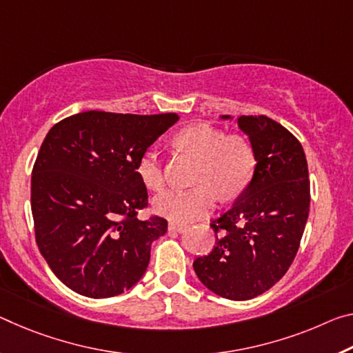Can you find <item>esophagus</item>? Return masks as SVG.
I'll return each mask as SVG.
<instances>
[{
	"label": "esophagus",
	"mask_w": 353,
	"mask_h": 353,
	"mask_svg": "<svg viewBox=\"0 0 353 353\" xmlns=\"http://www.w3.org/2000/svg\"><path fill=\"white\" fill-rule=\"evenodd\" d=\"M171 232H183L187 229V225H182V223H176V221H171L170 226H168Z\"/></svg>",
	"instance_id": "34e87169"
}]
</instances>
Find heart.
<instances>
[{"label": "heart", "mask_w": 353, "mask_h": 353, "mask_svg": "<svg viewBox=\"0 0 353 353\" xmlns=\"http://www.w3.org/2000/svg\"><path fill=\"white\" fill-rule=\"evenodd\" d=\"M179 152L198 161L192 190H168L155 199V210L171 220L192 221L214 210L220 194L234 198L250 185L256 170V154L247 138L237 133L226 135L221 128L194 124L182 128L172 138ZM139 181L149 190L165 183L159 154L146 150L138 160Z\"/></svg>", "instance_id": "b5f03b06"}]
</instances>
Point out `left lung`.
Instances as JSON below:
<instances>
[{
  "instance_id": "obj_1",
  "label": "left lung",
  "mask_w": 353,
  "mask_h": 353,
  "mask_svg": "<svg viewBox=\"0 0 353 353\" xmlns=\"http://www.w3.org/2000/svg\"><path fill=\"white\" fill-rule=\"evenodd\" d=\"M237 124L254 149V176L212 220L215 247L193 268L212 292L240 301L264 294L292 264L310 214V179L305 150L288 128L262 114Z\"/></svg>"
}]
</instances>
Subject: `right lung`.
I'll list each match as a JSON object with an SVG mask.
<instances>
[{
	"instance_id": "right-lung-1",
	"label": "right lung",
	"mask_w": 353,
	"mask_h": 353,
	"mask_svg": "<svg viewBox=\"0 0 353 353\" xmlns=\"http://www.w3.org/2000/svg\"><path fill=\"white\" fill-rule=\"evenodd\" d=\"M177 121L85 111L50 128L32 168L31 210L39 251L74 292L114 297L144 275L168 221L137 216L148 205L137 165Z\"/></svg>"
}]
</instances>
